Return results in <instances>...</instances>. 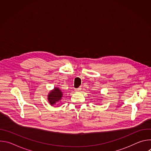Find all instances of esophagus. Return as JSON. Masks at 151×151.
Instances as JSON below:
<instances>
[{"instance_id":"esophagus-1","label":"esophagus","mask_w":151,"mask_h":151,"mask_svg":"<svg viewBox=\"0 0 151 151\" xmlns=\"http://www.w3.org/2000/svg\"><path fill=\"white\" fill-rule=\"evenodd\" d=\"M81 88H77V89H76V90H75V91H76V92H78H78L81 91Z\"/></svg>"}]
</instances>
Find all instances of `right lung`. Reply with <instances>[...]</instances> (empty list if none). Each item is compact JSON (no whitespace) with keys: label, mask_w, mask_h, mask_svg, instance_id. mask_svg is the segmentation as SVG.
I'll use <instances>...</instances> for the list:
<instances>
[{"label":"right lung","mask_w":151,"mask_h":151,"mask_svg":"<svg viewBox=\"0 0 151 151\" xmlns=\"http://www.w3.org/2000/svg\"><path fill=\"white\" fill-rule=\"evenodd\" d=\"M63 96V93L58 88L55 87L53 90H51L47 96L48 102L51 106L58 105L61 101V99Z\"/></svg>","instance_id":"1"}]
</instances>
